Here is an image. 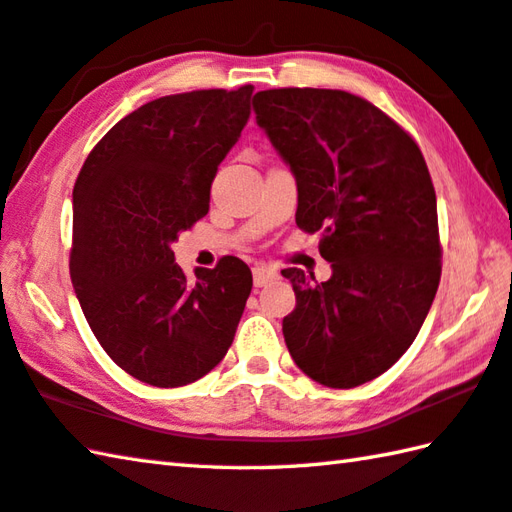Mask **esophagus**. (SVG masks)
I'll return each mask as SVG.
<instances>
[{"label":"esophagus","mask_w":512,"mask_h":512,"mask_svg":"<svg viewBox=\"0 0 512 512\" xmlns=\"http://www.w3.org/2000/svg\"><path fill=\"white\" fill-rule=\"evenodd\" d=\"M278 281V272L272 267H265V265H256L254 267V285L256 287H265L269 283Z\"/></svg>","instance_id":"1"}]
</instances>
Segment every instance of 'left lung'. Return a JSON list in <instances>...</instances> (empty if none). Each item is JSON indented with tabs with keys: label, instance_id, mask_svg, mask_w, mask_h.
Instances as JSON below:
<instances>
[{
	"label": "left lung",
	"instance_id": "8db88e82",
	"mask_svg": "<svg viewBox=\"0 0 512 512\" xmlns=\"http://www.w3.org/2000/svg\"><path fill=\"white\" fill-rule=\"evenodd\" d=\"M258 127L296 178V225L321 231L330 281L283 269L296 307L283 318L294 363L327 388L390 370L435 301L441 278L437 196L406 131L368 100L332 89L254 95Z\"/></svg>",
	"mask_w": 512,
	"mask_h": 512
}]
</instances>
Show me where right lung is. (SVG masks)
<instances>
[{
    "label": "right lung",
    "instance_id": "add662e5",
    "mask_svg": "<svg viewBox=\"0 0 512 512\" xmlns=\"http://www.w3.org/2000/svg\"><path fill=\"white\" fill-rule=\"evenodd\" d=\"M254 86L165 95L95 144L73 187L71 281L95 339L142 383L178 388L225 359L252 272L236 256L189 281L171 243L209 211Z\"/></svg>",
    "mask_w": 512,
    "mask_h": 512
}]
</instances>
